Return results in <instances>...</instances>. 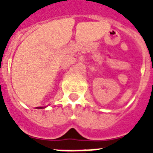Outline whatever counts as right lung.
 Listing matches in <instances>:
<instances>
[{
	"label": "right lung",
	"instance_id": "add662e5",
	"mask_svg": "<svg viewBox=\"0 0 153 153\" xmlns=\"http://www.w3.org/2000/svg\"><path fill=\"white\" fill-rule=\"evenodd\" d=\"M36 108H38V109H42V106H38V107H36Z\"/></svg>",
	"mask_w": 153,
	"mask_h": 153
}]
</instances>
